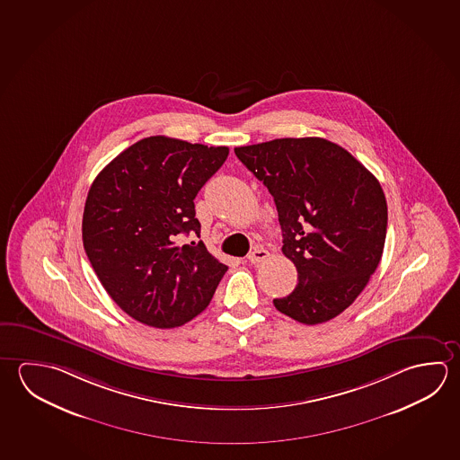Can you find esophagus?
<instances>
[{
	"label": "esophagus",
	"mask_w": 460,
	"mask_h": 460,
	"mask_svg": "<svg viewBox=\"0 0 460 460\" xmlns=\"http://www.w3.org/2000/svg\"><path fill=\"white\" fill-rule=\"evenodd\" d=\"M270 257V253H268V250L265 249H255L252 253H249V257H247V260H249L250 263H253V265H257V263H260V261H263V260H266V258Z\"/></svg>",
	"instance_id": "obj_1"
}]
</instances>
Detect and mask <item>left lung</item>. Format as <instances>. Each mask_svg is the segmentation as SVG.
Listing matches in <instances>:
<instances>
[{
	"label": "left lung",
	"instance_id": "obj_1",
	"mask_svg": "<svg viewBox=\"0 0 460 460\" xmlns=\"http://www.w3.org/2000/svg\"><path fill=\"white\" fill-rule=\"evenodd\" d=\"M234 152L273 195L282 253L297 268L296 289L274 306L304 324L342 314L385 249L387 205L378 179L326 138H274Z\"/></svg>",
	"mask_w": 460,
	"mask_h": 460
}]
</instances>
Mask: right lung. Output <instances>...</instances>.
<instances>
[{
	"mask_svg": "<svg viewBox=\"0 0 460 460\" xmlns=\"http://www.w3.org/2000/svg\"><path fill=\"white\" fill-rule=\"evenodd\" d=\"M227 146L142 138L106 164L90 187L82 241L110 297L134 320L176 328L210 304L227 266L200 242L194 199L226 162Z\"/></svg>",
	"mask_w": 460,
	"mask_h": 460,
	"instance_id": "right-lung-1",
	"label": "right lung"
}]
</instances>
